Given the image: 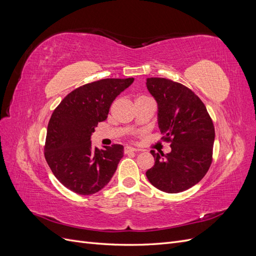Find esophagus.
<instances>
[{
    "instance_id": "34e87169",
    "label": "esophagus",
    "mask_w": 256,
    "mask_h": 256,
    "mask_svg": "<svg viewBox=\"0 0 256 256\" xmlns=\"http://www.w3.org/2000/svg\"><path fill=\"white\" fill-rule=\"evenodd\" d=\"M138 150L134 148V147H130V146H126L125 148H124V152L125 154H130V152H136Z\"/></svg>"
}]
</instances>
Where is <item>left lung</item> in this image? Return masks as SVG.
<instances>
[{"instance_id": "1", "label": "left lung", "mask_w": 256, "mask_h": 256, "mask_svg": "<svg viewBox=\"0 0 256 256\" xmlns=\"http://www.w3.org/2000/svg\"><path fill=\"white\" fill-rule=\"evenodd\" d=\"M147 88L157 100L162 140L171 152H154V164L146 172L150 182L166 193L196 184L212 162L214 127L205 104L187 86L166 78H148Z\"/></svg>"}]
</instances>
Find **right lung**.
<instances>
[{"instance_id":"add662e5","label":"right lung","mask_w":256,"mask_h":256,"mask_svg":"<svg viewBox=\"0 0 256 256\" xmlns=\"http://www.w3.org/2000/svg\"><path fill=\"white\" fill-rule=\"evenodd\" d=\"M134 80L109 78L84 84L69 92L51 115L44 158L58 180L76 194L102 190L118 168L122 145L99 150L90 136L98 122L106 120L113 100Z\"/></svg>"}]
</instances>
